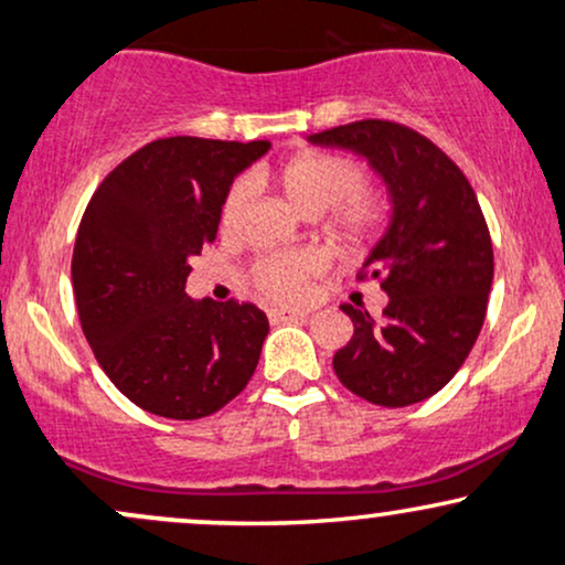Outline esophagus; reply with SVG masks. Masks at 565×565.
I'll return each mask as SVG.
<instances>
[{
    "label": "esophagus",
    "instance_id": "34e87169",
    "mask_svg": "<svg viewBox=\"0 0 565 565\" xmlns=\"http://www.w3.org/2000/svg\"><path fill=\"white\" fill-rule=\"evenodd\" d=\"M308 310H291V308H270L268 310V321L270 323H284V321H295V319H305Z\"/></svg>",
    "mask_w": 565,
    "mask_h": 565
}]
</instances>
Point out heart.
Returning a JSON list of instances; mask_svg holds the SVG:
<instances>
[{
    "label": "heart",
    "instance_id": "b5f03b06",
    "mask_svg": "<svg viewBox=\"0 0 565 565\" xmlns=\"http://www.w3.org/2000/svg\"><path fill=\"white\" fill-rule=\"evenodd\" d=\"M284 193L308 215L327 212L329 231L342 242H361L380 223V201L374 191L361 185L364 172L345 153L305 151L284 161L276 172ZM246 180H236L220 206V228L233 233L246 204ZM327 268L313 249L278 252L252 263L249 278L268 300L295 302L308 295L310 278Z\"/></svg>",
    "mask_w": 565,
    "mask_h": 565
}]
</instances>
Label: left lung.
Returning a JSON list of instances; mask_svg holds the SVG:
<instances>
[{"instance_id": "1", "label": "left lung", "mask_w": 565, "mask_h": 565, "mask_svg": "<svg viewBox=\"0 0 565 565\" xmlns=\"http://www.w3.org/2000/svg\"><path fill=\"white\" fill-rule=\"evenodd\" d=\"M308 140L366 157L393 196L391 228L359 270L391 300L382 319L342 305L353 337L334 353L337 377L369 404H419L459 372L486 319L494 249L476 191L436 142L401 121H350Z\"/></svg>"}]
</instances>
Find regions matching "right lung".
<instances>
[{
  "label": "right lung",
  "mask_w": 565,
  "mask_h": 565,
  "mask_svg": "<svg viewBox=\"0 0 565 565\" xmlns=\"http://www.w3.org/2000/svg\"><path fill=\"white\" fill-rule=\"evenodd\" d=\"M268 140L159 138L103 178L71 257L76 313L97 364L135 406L215 414L255 374L268 319L252 302H193L188 257L217 238L220 206Z\"/></svg>",
  "instance_id": "right-lung-1"
}]
</instances>
